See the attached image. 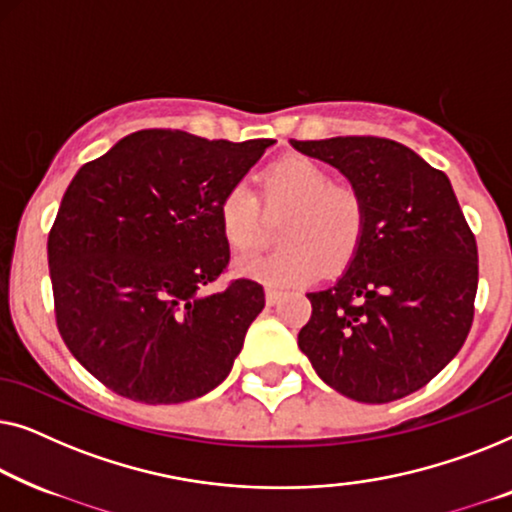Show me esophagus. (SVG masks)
Returning a JSON list of instances; mask_svg holds the SVG:
<instances>
[{
	"label": "esophagus",
	"instance_id": "34e87169",
	"mask_svg": "<svg viewBox=\"0 0 512 512\" xmlns=\"http://www.w3.org/2000/svg\"><path fill=\"white\" fill-rule=\"evenodd\" d=\"M278 301H280V292L278 290H271V287H266V304L276 306Z\"/></svg>",
	"mask_w": 512,
	"mask_h": 512
}]
</instances>
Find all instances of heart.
<instances>
[{
  "instance_id": "obj_1",
  "label": "heart",
  "mask_w": 512,
  "mask_h": 512,
  "mask_svg": "<svg viewBox=\"0 0 512 512\" xmlns=\"http://www.w3.org/2000/svg\"><path fill=\"white\" fill-rule=\"evenodd\" d=\"M262 192L271 208H287L280 243L273 253H248L234 262L236 273L269 287L313 283L355 255L364 236L366 204L357 187L334 183L322 164L285 157L262 174ZM220 232L234 250H248L259 236V204L248 185L236 183L218 204Z\"/></svg>"
}]
</instances>
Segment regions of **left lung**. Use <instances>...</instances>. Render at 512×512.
Returning <instances> with one entry per match:
<instances>
[{"instance_id": "left-lung-1", "label": "left lung", "mask_w": 512, "mask_h": 512, "mask_svg": "<svg viewBox=\"0 0 512 512\" xmlns=\"http://www.w3.org/2000/svg\"><path fill=\"white\" fill-rule=\"evenodd\" d=\"M362 192L366 225L334 285L308 292L299 350L325 383L362 403L408 397L452 362L469 336L478 246L450 178L397 141H294Z\"/></svg>"}]
</instances>
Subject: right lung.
<instances>
[{"label": "right lung", "mask_w": 512, "mask_h": 512, "mask_svg": "<svg viewBox=\"0 0 512 512\" xmlns=\"http://www.w3.org/2000/svg\"><path fill=\"white\" fill-rule=\"evenodd\" d=\"M273 143L141 129L69 183L48 234L57 329L115 394L183 403L229 376L264 290L204 292L229 262L218 204Z\"/></svg>", "instance_id": "add662e5"}]
</instances>
